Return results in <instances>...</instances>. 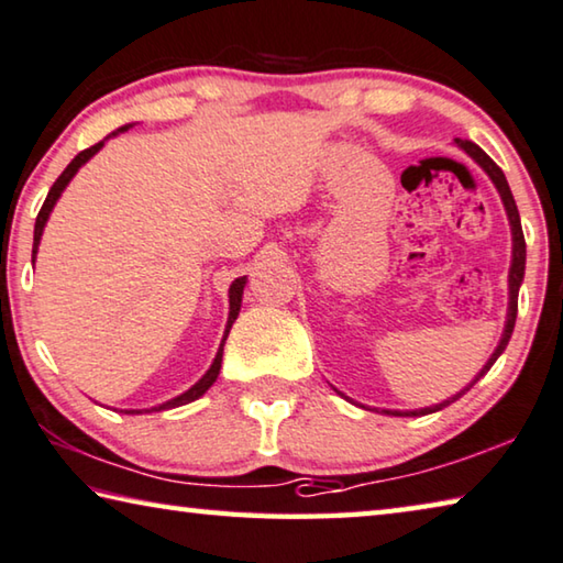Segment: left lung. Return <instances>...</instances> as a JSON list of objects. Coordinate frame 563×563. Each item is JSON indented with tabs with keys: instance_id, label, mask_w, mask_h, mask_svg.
<instances>
[{
	"instance_id": "8db88e82",
	"label": "left lung",
	"mask_w": 563,
	"mask_h": 563,
	"mask_svg": "<svg viewBox=\"0 0 563 563\" xmlns=\"http://www.w3.org/2000/svg\"><path fill=\"white\" fill-rule=\"evenodd\" d=\"M456 145H459L461 150H466V153H468L471 157H474L481 167L486 169V175L490 177V180H494L498 195H501L504 208H506V216H508V222H511L514 257H511V271H508V316H506V328H504L501 343L496 345L494 355H490L488 363L484 365V368H481L478 376H476L474 380H471V386L463 388L461 394H456V396L449 398V400H443V404H439V406L421 408V410H383V413H388V416H426V413H435V410H441V408H445V406H451L453 400H459L463 394H466V390L474 388V383H476L478 378H484V376H486V373L490 371V365L496 363L498 355H501V353L506 351L508 338H511V333H514V325H516V313H519V288H521V283H523V271H526V240H523L519 208H516V200H514V195H511V187H508V183H506L504 169L498 167V165L494 163V159H490V157H488V155L484 153V150H481L478 145H474V142H468V140H456Z\"/></svg>"
}]
</instances>
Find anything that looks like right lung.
Masks as SVG:
<instances>
[{
  "label": "right lung",
  "mask_w": 563,
  "mask_h": 563,
  "mask_svg": "<svg viewBox=\"0 0 563 563\" xmlns=\"http://www.w3.org/2000/svg\"><path fill=\"white\" fill-rule=\"evenodd\" d=\"M130 124H124V128H120L118 132H124L128 130ZM118 132H112V135H118ZM104 145V140L102 142H97V145H92V147H87V150H82V153H79L73 163H69L67 167H65V173H62L57 180H55V185L49 187V192H47V200H44V205H42V210H40V216H37V222H34V245H32V263H34V257H37V250H40V240H42V230H44V225H47V220H49V212H52V208H55V202L59 200V195H62V190H65V187L69 185V180H73V177L77 175V169L82 167L89 157H92L95 153H100V147ZM245 280L247 278H238V280H233V285H230V313H228V325H225V335H222V343H220V347H218V355H216V361H212V365L208 368V373H205V376L195 383V386L190 388V390H185L183 396H177V398H169L167 404H159V406H155V408H147V410H167V408H177V406H185V404H190V400H198L205 390H208L212 383L218 380V373H220V365H222V345H225V341H228V333H230V328H233V323H235V318H238V313H240V302H243V288H245ZM124 413H142V410H124Z\"/></svg>",
  "instance_id": "obj_1"
}]
</instances>
